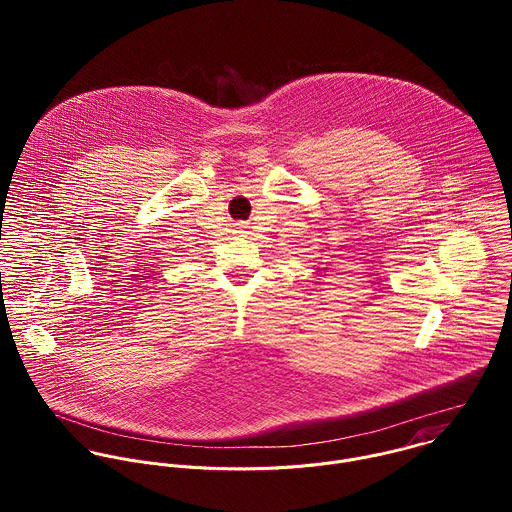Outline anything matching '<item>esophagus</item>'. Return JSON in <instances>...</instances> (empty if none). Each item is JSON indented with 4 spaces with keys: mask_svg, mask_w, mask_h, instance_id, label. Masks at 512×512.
I'll return each instance as SVG.
<instances>
[{
    "mask_svg": "<svg viewBox=\"0 0 512 512\" xmlns=\"http://www.w3.org/2000/svg\"><path fill=\"white\" fill-rule=\"evenodd\" d=\"M236 232H238L240 236H244V234H246V226H236Z\"/></svg>",
    "mask_w": 512,
    "mask_h": 512,
    "instance_id": "obj_1",
    "label": "esophagus"
}]
</instances>
